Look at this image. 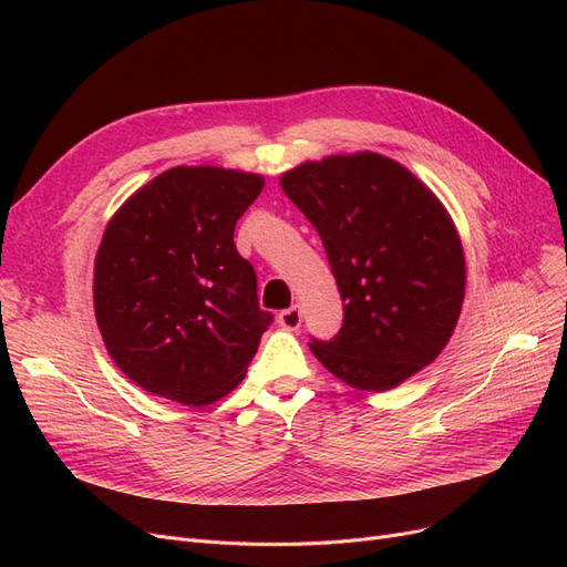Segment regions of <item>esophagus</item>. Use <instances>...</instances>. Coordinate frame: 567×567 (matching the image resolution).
Returning <instances> with one entry per match:
<instances>
[{
	"label": "esophagus",
	"mask_w": 567,
	"mask_h": 567,
	"mask_svg": "<svg viewBox=\"0 0 567 567\" xmlns=\"http://www.w3.org/2000/svg\"><path fill=\"white\" fill-rule=\"evenodd\" d=\"M278 322L285 327V330H299V327H301V308L289 306V308L280 310Z\"/></svg>",
	"instance_id": "34e87169"
}]
</instances>
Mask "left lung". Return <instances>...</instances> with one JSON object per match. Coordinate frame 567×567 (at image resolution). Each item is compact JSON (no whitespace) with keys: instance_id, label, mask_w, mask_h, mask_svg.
Returning a JSON list of instances; mask_svg holds the SVG:
<instances>
[{"instance_id":"left-lung-1","label":"left lung","mask_w":567,"mask_h":567,"mask_svg":"<svg viewBox=\"0 0 567 567\" xmlns=\"http://www.w3.org/2000/svg\"><path fill=\"white\" fill-rule=\"evenodd\" d=\"M280 186L318 230L343 301L341 330L310 351L341 381L389 391L431 364L460 320L466 266L445 207L377 153L306 162Z\"/></svg>"}]
</instances>
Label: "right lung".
Returning a JSON list of instances; mask_svg holds the SVG:
<instances>
[{"label": "right lung", "instance_id": "add662e5", "mask_svg": "<svg viewBox=\"0 0 567 567\" xmlns=\"http://www.w3.org/2000/svg\"><path fill=\"white\" fill-rule=\"evenodd\" d=\"M261 188L257 174L174 167L111 218L94 266L96 322L141 389L207 405L243 381L272 313L233 235Z\"/></svg>", "mask_w": 567, "mask_h": 567}]
</instances>
